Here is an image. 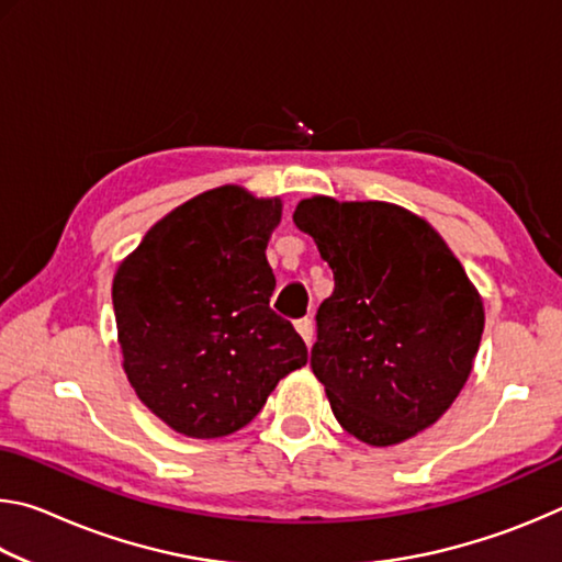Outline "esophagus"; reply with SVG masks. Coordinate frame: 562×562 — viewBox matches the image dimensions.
<instances>
[{"label":"esophagus","mask_w":562,"mask_h":562,"mask_svg":"<svg viewBox=\"0 0 562 562\" xmlns=\"http://www.w3.org/2000/svg\"><path fill=\"white\" fill-rule=\"evenodd\" d=\"M294 329L300 331V337L307 341V347H310L312 345V335H315V329H312V319L310 317L297 319V322H294Z\"/></svg>","instance_id":"1"}]
</instances>
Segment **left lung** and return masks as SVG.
Wrapping results in <instances>:
<instances>
[{
  "label": "left lung",
  "mask_w": 562,
  "mask_h": 562,
  "mask_svg": "<svg viewBox=\"0 0 562 562\" xmlns=\"http://www.w3.org/2000/svg\"><path fill=\"white\" fill-rule=\"evenodd\" d=\"M292 221L335 272L310 364L339 426L369 446L429 429L461 394L486 322L463 265L394 203L312 195Z\"/></svg>",
  "instance_id": "obj_1"
}]
</instances>
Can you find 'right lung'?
Segmentation results:
<instances>
[{"label": "right lung", "instance_id": "1", "mask_svg": "<svg viewBox=\"0 0 562 562\" xmlns=\"http://www.w3.org/2000/svg\"><path fill=\"white\" fill-rule=\"evenodd\" d=\"M280 198L221 186L150 227L113 274L119 345L133 392L170 429L221 439L260 414L307 347L270 310L268 243Z\"/></svg>", "mask_w": 562, "mask_h": 562}]
</instances>
